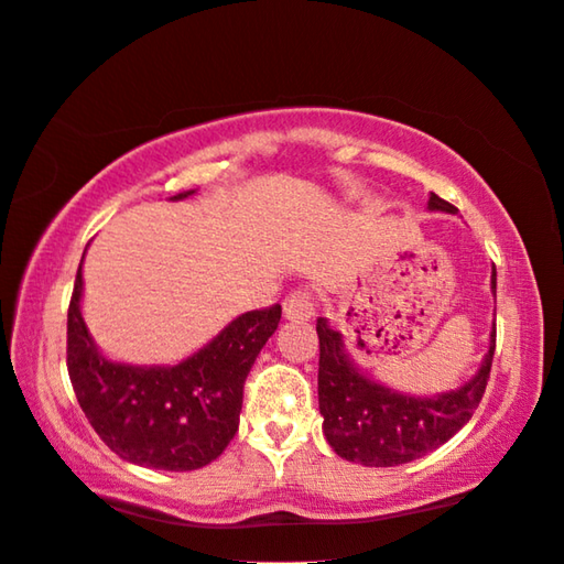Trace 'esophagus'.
Returning a JSON list of instances; mask_svg holds the SVG:
<instances>
[{
	"label": "esophagus",
	"mask_w": 564,
	"mask_h": 564,
	"mask_svg": "<svg viewBox=\"0 0 564 564\" xmlns=\"http://www.w3.org/2000/svg\"><path fill=\"white\" fill-rule=\"evenodd\" d=\"M284 317L290 322H307L315 315V302H312V294L307 290H294L284 297Z\"/></svg>",
	"instance_id": "34e87169"
}]
</instances>
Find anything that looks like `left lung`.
<instances>
[{"label":"left lung","instance_id":"obj_1","mask_svg":"<svg viewBox=\"0 0 564 564\" xmlns=\"http://www.w3.org/2000/svg\"><path fill=\"white\" fill-rule=\"evenodd\" d=\"M432 212L455 215L457 207L430 195ZM492 294H497V272L492 267ZM319 337V414L322 432L329 447L349 463L367 467H394L412 463L445 445L473 417L490 380L495 355V327L490 349L475 377L452 392L414 397L367 377L345 347L343 332L332 329L327 317L317 319Z\"/></svg>","mask_w":564,"mask_h":564}]
</instances>
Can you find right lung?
Masks as SVG:
<instances>
[{"mask_svg":"<svg viewBox=\"0 0 564 564\" xmlns=\"http://www.w3.org/2000/svg\"><path fill=\"white\" fill-rule=\"evenodd\" d=\"M189 195L195 189L172 199ZM280 317V304L245 312L177 365L115 362L99 352L82 317L79 264L67 315L74 394L101 442L127 463L170 473L199 469L235 437L245 380Z\"/></svg>","mask_w":564,"mask_h":564,"instance_id":"1","label":"right lung"}]
</instances>
